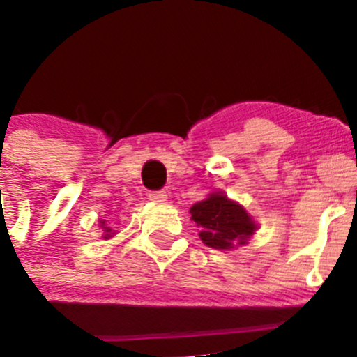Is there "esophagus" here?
Segmentation results:
<instances>
[{
  "label": "esophagus",
  "mask_w": 357,
  "mask_h": 357,
  "mask_svg": "<svg viewBox=\"0 0 357 357\" xmlns=\"http://www.w3.org/2000/svg\"><path fill=\"white\" fill-rule=\"evenodd\" d=\"M148 199H150L151 202H164V200L167 199V193L162 192V190H157V192L148 193Z\"/></svg>",
  "instance_id": "esophagus-1"
}]
</instances>
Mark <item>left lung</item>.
Here are the masks:
<instances>
[{"label": "left lung", "instance_id": "left-lung-1", "mask_svg": "<svg viewBox=\"0 0 357 357\" xmlns=\"http://www.w3.org/2000/svg\"><path fill=\"white\" fill-rule=\"evenodd\" d=\"M192 220L200 228L202 242L214 249H230L234 244H245L255 234L256 225L245 209L221 193H211L190 209Z\"/></svg>", "mask_w": 357, "mask_h": 357}]
</instances>
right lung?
Here are the masks:
<instances>
[{
    "mask_svg": "<svg viewBox=\"0 0 357 357\" xmlns=\"http://www.w3.org/2000/svg\"><path fill=\"white\" fill-rule=\"evenodd\" d=\"M102 223V228H105V231H106V235H105V238H108V237H112V235H109V231H112V228L109 227H105V221H101Z\"/></svg>",
    "mask_w": 357,
    "mask_h": 357,
    "instance_id": "add662e5",
    "label": "right lung"
}]
</instances>
